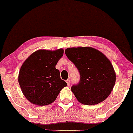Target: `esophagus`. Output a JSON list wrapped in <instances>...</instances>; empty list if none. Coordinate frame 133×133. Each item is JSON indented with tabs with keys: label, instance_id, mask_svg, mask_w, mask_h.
Listing matches in <instances>:
<instances>
[{
	"label": "esophagus",
	"instance_id": "34e87169",
	"mask_svg": "<svg viewBox=\"0 0 133 133\" xmlns=\"http://www.w3.org/2000/svg\"><path fill=\"white\" fill-rule=\"evenodd\" d=\"M67 84H68V86H70V79H67L66 81Z\"/></svg>",
	"mask_w": 133,
	"mask_h": 133
}]
</instances>
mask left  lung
Returning <instances> with one entry per match:
<instances>
[{"mask_svg":"<svg viewBox=\"0 0 133 133\" xmlns=\"http://www.w3.org/2000/svg\"><path fill=\"white\" fill-rule=\"evenodd\" d=\"M65 52L80 74L79 83L71 87L77 101L86 105L104 101L113 90L116 81L110 61L99 50L88 46L67 48Z\"/></svg>","mask_w":133,"mask_h":133,"instance_id":"8db88e82","label":"left lung"}]
</instances>
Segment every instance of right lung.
<instances>
[{
  "label": "right lung",
  "instance_id": "obj_1",
  "mask_svg": "<svg viewBox=\"0 0 133 133\" xmlns=\"http://www.w3.org/2000/svg\"><path fill=\"white\" fill-rule=\"evenodd\" d=\"M63 55V49L38 50L24 61L20 68L18 83L29 101L38 106H45L56 99L67 84L60 77L56 65Z\"/></svg>",
  "mask_w": 133,
  "mask_h": 133
}]
</instances>
